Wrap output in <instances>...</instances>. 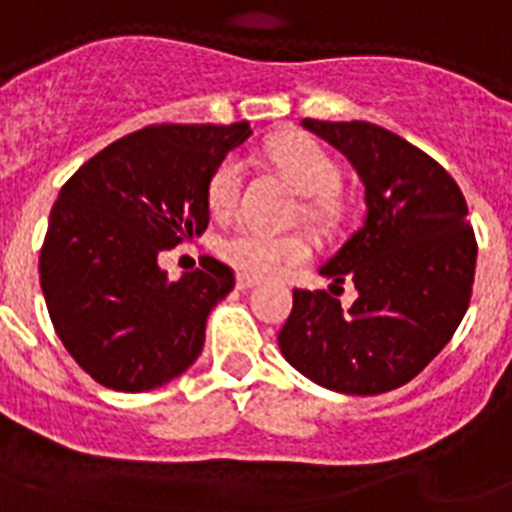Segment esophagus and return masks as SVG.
Here are the masks:
<instances>
[{
    "instance_id": "esophagus-1",
    "label": "esophagus",
    "mask_w": 512,
    "mask_h": 512,
    "mask_svg": "<svg viewBox=\"0 0 512 512\" xmlns=\"http://www.w3.org/2000/svg\"><path fill=\"white\" fill-rule=\"evenodd\" d=\"M255 283H257V278L247 276V273H239V276H236V286H239V289H252Z\"/></svg>"
}]
</instances>
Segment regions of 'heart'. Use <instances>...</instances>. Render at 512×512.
<instances>
[{
  "mask_svg": "<svg viewBox=\"0 0 512 512\" xmlns=\"http://www.w3.org/2000/svg\"><path fill=\"white\" fill-rule=\"evenodd\" d=\"M268 158L276 163L289 182L302 195H312L309 208L315 213L325 210V197L338 184V166L325 153L317 140L309 135H281L270 140L265 148ZM244 182V166L236 156H226L218 163L208 179L210 213L218 218H229L239 205ZM218 252L239 273L255 278L278 276L286 268L302 265L309 257V244L302 234H278V231L242 226L221 239Z\"/></svg>",
  "mask_w": 512,
  "mask_h": 512,
  "instance_id": "1",
  "label": "heart"
}]
</instances>
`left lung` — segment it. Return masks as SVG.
<instances>
[{
  "mask_svg": "<svg viewBox=\"0 0 512 512\" xmlns=\"http://www.w3.org/2000/svg\"><path fill=\"white\" fill-rule=\"evenodd\" d=\"M349 158L364 184L362 226L320 273L359 291L294 289L278 333L302 375L338 393L377 395L414 380L453 338L471 302L476 236L461 187L440 163L369 122L302 119Z\"/></svg>",
  "mask_w": 512,
  "mask_h": 512,
  "instance_id": "obj_1",
  "label": "left lung"
}]
</instances>
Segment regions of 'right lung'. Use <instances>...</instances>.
<instances>
[{"label": "right lung", "mask_w": 512, "mask_h": 512, "mask_svg": "<svg viewBox=\"0 0 512 512\" xmlns=\"http://www.w3.org/2000/svg\"><path fill=\"white\" fill-rule=\"evenodd\" d=\"M252 135L236 124H150L85 161L59 190L38 257L64 349L103 388L145 393L195 362L234 270L203 257L171 281L158 252L208 229V179Z\"/></svg>", "instance_id": "1"}]
</instances>
